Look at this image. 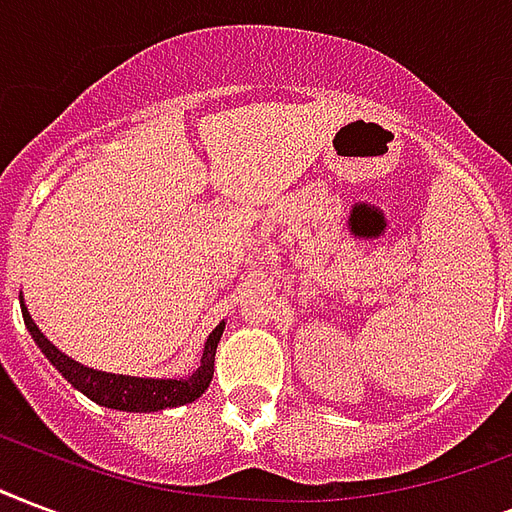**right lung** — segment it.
<instances>
[{"label": "right lung", "mask_w": 512, "mask_h": 512, "mask_svg": "<svg viewBox=\"0 0 512 512\" xmlns=\"http://www.w3.org/2000/svg\"><path fill=\"white\" fill-rule=\"evenodd\" d=\"M21 311L26 330L31 333L42 354L48 357L50 365L69 381V384L91 397L96 405L104 408H115V411L126 413H150V411H166V408H179L198 400L204 395L214 376V354H217V343L222 338L225 322L214 327L204 343V357L201 365L185 378H139V376H123V373H107V370H93L80 365L72 357H66L64 351H58L53 343L42 335L37 322L31 319L29 308L23 303L21 295Z\"/></svg>", "instance_id": "add662e5"}]
</instances>
